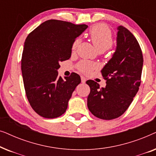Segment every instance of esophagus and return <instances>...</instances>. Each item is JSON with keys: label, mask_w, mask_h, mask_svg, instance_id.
Segmentation results:
<instances>
[{"label": "esophagus", "mask_w": 156, "mask_h": 156, "mask_svg": "<svg viewBox=\"0 0 156 156\" xmlns=\"http://www.w3.org/2000/svg\"><path fill=\"white\" fill-rule=\"evenodd\" d=\"M81 80H82V83H85L86 82V81H87V79L84 77V76H81Z\"/></svg>", "instance_id": "34e87169"}]
</instances>
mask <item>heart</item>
<instances>
[{
	"label": "heart",
	"mask_w": 156,
	"mask_h": 156,
	"mask_svg": "<svg viewBox=\"0 0 156 156\" xmlns=\"http://www.w3.org/2000/svg\"><path fill=\"white\" fill-rule=\"evenodd\" d=\"M89 36L92 41L94 45L97 49L99 52H104L112 46L113 35L112 31L107 25L101 24H97L93 25L89 30ZM80 42V38H76L72 43V50H75ZM96 65L91 62L83 60L78 64V69L84 74H89L95 69Z\"/></svg>",
	"instance_id": "b5f03b06"
}]
</instances>
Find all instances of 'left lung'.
Returning <instances> with one entry per match:
<instances>
[{
    "label": "left lung",
    "instance_id": "left-lung-1",
    "mask_svg": "<svg viewBox=\"0 0 156 156\" xmlns=\"http://www.w3.org/2000/svg\"><path fill=\"white\" fill-rule=\"evenodd\" d=\"M116 50L101 71L106 82L100 88L94 80L87 98L89 110L97 118L112 120L121 116L133 101L140 85L144 58L134 35L123 26L118 27Z\"/></svg>",
    "mask_w": 156,
    "mask_h": 156
}]
</instances>
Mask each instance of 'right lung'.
<instances>
[{"label":"right lung","mask_w":156,"mask_h":156,"mask_svg":"<svg viewBox=\"0 0 156 156\" xmlns=\"http://www.w3.org/2000/svg\"><path fill=\"white\" fill-rule=\"evenodd\" d=\"M87 25L49 20L32 31L25 40L21 70L27 100L44 118L54 119L66 112L68 101L81 82L72 72L63 80L58 76L59 62L69 59L72 43Z\"/></svg>","instance_id":"1"}]
</instances>
